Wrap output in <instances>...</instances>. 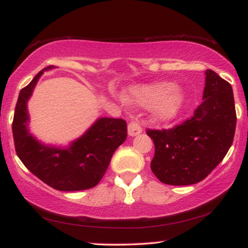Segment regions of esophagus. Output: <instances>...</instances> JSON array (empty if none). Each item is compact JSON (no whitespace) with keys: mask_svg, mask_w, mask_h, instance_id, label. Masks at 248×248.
<instances>
[{"mask_svg":"<svg viewBox=\"0 0 248 248\" xmlns=\"http://www.w3.org/2000/svg\"><path fill=\"white\" fill-rule=\"evenodd\" d=\"M127 132H129V136L131 137H136L138 136L139 133L142 132L141 125H140V123L137 119H132L129 123V125H127Z\"/></svg>","mask_w":248,"mask_h":248,"instance_id":"1","label":"esophagus"}]
</instances>
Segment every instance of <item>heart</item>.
I'll return each mask as SVG.
<instances>
[{
  "mask_svg": "<svg viewBox=\"0 0 248 248\" xmlns=\"http://www.w3.org/2000/svg\"><path fill=\"white\" fill-rule=\"evenodd\" d=\"M129 102L139 106H153L155 116L161 121L173 118L184 101L183 92L168 82L133 86L125 94Z\"/></svg>",
  "mask_w": 248,
  "mask_h": 248,
  "instance_id": "b5f03b06",
  "label": "heart"
}]
</instances>
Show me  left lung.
<instances>
[{
	"instance_id": "left-lung-1",
	"label": "left lung",
	"mask_w": 248,
	"mask_h": 248,
	"mask_svg": "<svg viewBox=\"0 0 248 248\" xmlns=\"http://www.w3.org/2000/svg\"><path fill=\"white\" fill-rule=\"evenodd\" d=\"M202 99L192 117L182 124L146 131L155 146L152 171L164 184H197L231 147L237 123L231 85L208 69Z\"/></svg>"
}]
</instances>
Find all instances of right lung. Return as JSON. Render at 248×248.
I'll use <instances>...</instances> for the list:
<instances>
[{
  "label": "right lung",
  "instance_id": "right-lung-1",
  "mask_svg": "<svg viewBox=\"0 0 248 248\" xmlns=\"http://www.w3.org/2000/svg\"><path fill=\"white\" fill-rule=\"evenodd\" d=\"M46 68L21 88L12 121L16 153L33 175L59 191H82L99 184L116 149L127 137L126 122L122 118H99L84 136L68 148L40 143L27 130L26 103Z\"/></svg>",
  "mask_w": 248,
  "mask_h": 248
}]
</instances>
